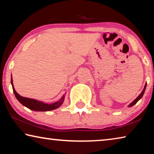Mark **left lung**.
<instances>
[{
    "label": "left lung",
    "mask_w": 154,
    "mask_h": 154,
    "mask_svg": "<svg viewBox=\"0 0 154 154\" xmlns=\"http://www.w3.org/2000/svg\"><path fill=\"white\" fill-rule=\"evenodd\" d=\"M146 86H147V84H145V87H144V89H143V90L142 91V92L138 96V97L135 99V100H134L133 101H132V102L130 104V105H128V107H131V106H132L133 105H134L135 104H136L138 101H139L140 98H141L142 97H143V94H144V92H145V89H146Z\"/></svg>",
    "instance_id": "obj_1"
}]
</instances>
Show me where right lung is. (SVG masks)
I'll use <instances>...</instances> for the list:
<instances>
[{"label": "right lung", "instance_id": "add662e5", "mask_svg": "<svg viewBox=\"0 0 154 154\" xmlns=\"http://www.w3.org/2000/svg\"><path fill=\"white\" fill-rule=\"evenodd\" d=\"M11 83L12 85L13 91H14L15 96L16 97L17 100L19 101L22 105H23L24 106H26V107H27L29 109H31V110L32 111H49L54 110V109L59 108L60 106L62 105V103H63L64 100V98H65L64 94L62 96V97L59 100L51 104L45 103L43 102H41V101L35 100V99H33V98L23 97V96L18 94L16 91H15L14 86V83H13L12 76L11 78Z\"/></svg>", "mask_w": 154, "mask_h": 154}]
</instances>
